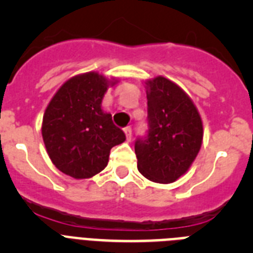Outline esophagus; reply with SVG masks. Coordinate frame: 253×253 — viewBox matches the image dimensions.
<instances>
[{
  "mask_svg": "<svg viewBox=\"0 0 253 253\" xmlns=\"http://www.w3.org/2000/svg\"><path fill=\"white\" fill-rule=\"evenodd\" d=\"M124 133H125V137H126V139L130 140L131 139V128L130 126H125Z\"/></svg>",
  "mask_w": 253,
  "mask_h": 253,
  "instance_id": "esophagus-1",
  "label": "esophagus"
}]
</instances>
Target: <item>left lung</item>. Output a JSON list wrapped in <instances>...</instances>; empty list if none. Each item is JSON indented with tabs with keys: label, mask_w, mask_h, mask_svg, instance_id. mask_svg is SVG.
<instances>
[{
	"label": "left lung",
	"mask_w": 253,
	"mask_h": 253,
	"mask_svg": "<svg viewBox=\"0 0 253 253\" xmlns=\"http://www.w3.org/2000/svg\"><path fill=\"white\" fill-rule=\"evenodd\" d=\"M148 133L137 138L138 169L158 184H171L184 175L198 156L203 123L193 100L167 78L146 82Z\"/></svg>",
	"instance_id": "left-lung-1"
}]
</instances>
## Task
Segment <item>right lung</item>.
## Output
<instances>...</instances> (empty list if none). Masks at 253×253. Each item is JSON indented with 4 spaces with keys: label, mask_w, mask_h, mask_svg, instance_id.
<instances>
[{
    "label": "right lung",
    "mask_w": 253,
    "mask_h": 253,
    "mask_svg": "<svg viewBox=\"0 0 253 253\" xmlns=\"http://www.w3.org/2000/svg\"><path fill=\"white\" fill-rule=\"evenodd\" d=\"M109 81L96 72L75 76L62 84L43 116L42 134L51 162L75 178H88L109 162L110 149L125 140L124 131L104 113Z\"/></svg>",
    "instance_id": "obj_1"
}]
</instances>
